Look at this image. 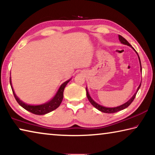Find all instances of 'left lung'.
Instances as JSON below:
<instances>
[{
	"mask_svg": "<svg viewBox=\"0 0 155 155\" xmlns=\"http://www.w3.org/2000/svg\"><path fill=\"white\" fill-rule=\"evenodd\" d=\"M118 37H119V40H120V42H121L122 44H125V45H127V46H130L131 48H132L133 50H134V51L136 52V51L132 47V46L130 45V44L128 42V41L126 40V39H124V38H123L122 36H121V35H118ZM136 53L137 54V52H136ZM137 55H138V54H137ZM138 58H139V60H140V70L141 71V61H140V57H139V55H138ZM140 87H141V83H140V85H139V87H138V88H137V91H136V92L135 93V94L134 95H133V96H132V98H131L129 101H128L127 103H124V104H122V105H120V106H118V107H113V108H109V107H103V106H102V105H100L99 104H98V103H96L95 101H94V100L91 98V96H90V94H89V92H88V90H87V88L86 87V92H87V98H88V100H89V101L90 102V103L92 104V105L95 107V108H96L98 110H99V111H102V112H103V113H107V114H113V113H115V112H117V111H121V110H123V109H126L127 108V107H128V106L130 105V104H131V103H132V102L133 101V100L135 99V96H136V94H137V91H138V90H139V89L140 88Z\"/></svg>",
	"mask_w": 155,
	"mask_h": 155,
	"instance_id": "1",
	"label": "left lung"
}]
</instances>
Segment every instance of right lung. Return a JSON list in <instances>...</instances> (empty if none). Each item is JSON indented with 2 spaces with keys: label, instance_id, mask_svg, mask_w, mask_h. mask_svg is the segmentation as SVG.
I'll return each mask as SVG.
<instances>
[{
  "label": "right lung",
  "instance_id": "right-lung-1",
  "mask_svg": "<svg viewBox=\"0 0 155 155\" xmlns=\"http://www.w3.org/2000/svg\"><path fill=\"white\" fill-rule=\"evenodd\" d=\"M71 80L69 79L68 81H66L64 82L62 85L60 86L59 89L57 91V94L55 96L53 97V98L51 99V101L47 102L45 104H40V105H30V104H27L25 103H23L22 101L18 98V97L15 95V94L14 91V89L12 87V81H11V77H10V85H11L12 90L13 91V94H14V97L18 103L20 104V105L23 107L25 109L27 110L28 111H29L32 114H34L35 115H44L48 114V113L54 111V109L58 108L60 104H61L63 98H64V88L65 87L68 82Z\"/></svg>",
  "mask_w": 155,
  "mask_h": 155
}]
</instances>
